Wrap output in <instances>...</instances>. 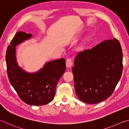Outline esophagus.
I'll list each match as a JSON object with an SVG mask.
<instances>
[{
	"label": "esophagus",
	"instance_id": "esophagus-1",
	"mask_svg": "<svg viewBox=\"0 0 129 129\" xmlns=\"http://www.w3.org/2000/svg\"><path fill=\"white\" fill-rule=\"evenodd\" d=\"M73 61H72L71 59V58L67 59L66 62V65L67 68H70V67H71L72 66V65H73Z\"/></svg>",
	"mask_w": 129,
	"mask_h": 129
}]
</instances>
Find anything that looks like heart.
Returning <instances> with one entry per match:
<instances>
[{
	"mask_svg": "<svg viewBox=\"0 0 129 129\" xmlns=\"http://www.w3.org/2000/svg\"><path fill=\"white\" fill-rule=\"evenodd\" d=\"M92 40V36H87V37L85 38V40H84L83 42L80 45V46L78 47L79 50V51L83 50L85 48V46H86V45H87L88 43H89L90 42H91Z\"/></svg>",
	"mask_w": 129,
	"mask_h": 129,
	"instance_id": "heart-1",
	"label": "heart"
}]
</instances>
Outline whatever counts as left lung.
<instances>
[{
    "mask_svg": "<svg viewBox=\"0 0 129 129\" xmlns=\"http://www.w3.org/2000/svg\"><path fill=\"white\" fill-rule=\"evenodd\" d=\"M122 51L116 38L105 40L75 56L73 73L76 94L88 104L112 95L122 73Z\"/></svg>",
    "mask_w": 129,
    "mask_h": 129,
    "instance_id": "obj_1",
    "label": "left lung"
}]
</instances>
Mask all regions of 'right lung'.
<instances>
[{"instance_id":"add662e5","label":"right lung","mask_w":129,"mask_h":129,"mask_svg":"<svg viewBox=\"0 0 129 129\" xmlns=\"http://www.w3.org/2000/svg\"><path fill=\"white\" fill-rule=\"evenodd\" d=\"M31 37L30 34L23 31L16 33L7 49V71L11 85L24 103L30 105H44L54 99L56 85L66 70L65 59L46 63L36 73L22 70L16 62V46Z\"/></svg>"}]
</instances>
